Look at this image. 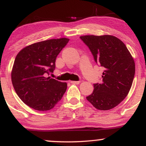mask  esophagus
I'll return each instance as SVG.
<instances>
[{
	"label": "esophagus",
	"instance_id": "34e87169",
	"mask_svg": "<svg viewBox=\"0 0 146 146\" xmlns=\"http://www.w3.org/2000/svg\"><path fill=\"white\" fill-rule=\"evenodd\" d=\"M71 84H79L80 83V81H71Z\"/></svg>",
	"mask_w": 146,
	"mask_h": 146
}]
</instances>
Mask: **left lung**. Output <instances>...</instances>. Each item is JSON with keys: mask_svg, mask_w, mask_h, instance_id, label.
<instances>
[{"mask_svg": "<svg viewBox=\"0 0 146 146\" xmlns=\"http://www.w3.org/2000/svg\"><path fill=\"white\" fill-rule=\"evenodd\" d=\"M88 46L95 61L103 67L101 84L87 100L95 108L108 110L119 104L128 94L135 73L133 58L124 43L110 35L80 36Z\"/></svg>", "mask_w": 146, "mask_h": 146, "instance_id": "left-lung-1", "label": "left lung"}]
</instances>
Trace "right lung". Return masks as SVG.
Here are the masks:
<instances>
[{"mask_svg":"<svg viewBox=\"0 0 146 146\" xmlns=\"http://www.w3.org/2000/svg\"><path fill=\"white\" fill-rule=\"evenodd\" d=\"M68 38L33 43L18 53L11 71L15 91L25 104L36 110H51L58 103L67 84L47 77L56 68V60Z\"/></svg>","mask_w":146,"mask_h":146,"instance_id":"obj_1","label":"right lung"}]
</instances>
